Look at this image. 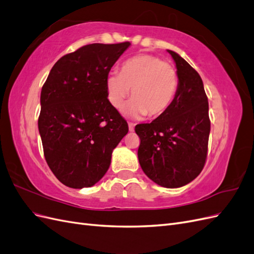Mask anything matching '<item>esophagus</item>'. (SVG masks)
Instances as JSON below:
<instances>
[{
    "instance_id": "obj_1",
    "label": "esophagus",
    "mask_w": 254,
    "mask_h": 254,
    "mask_svg": "<svg viewBox=\"0 0 254 254\" xmlns=\"http://www.w3.org/2000/svg\"><path fill=\"white\" fill-rule=\"evenodd\" d=\"M134 127H135L134 123L128 122V129H129V132H133V131H134Z\"/></svg>"
}]
</instances>
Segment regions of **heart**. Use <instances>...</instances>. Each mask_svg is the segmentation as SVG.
<instances>
[{
	"instance_id": "1",
	"label": "heart",
	"mask_w": 254,
	"mask_h": 254,
	"mask_svg": "<svg viewBox=\"0 0 254 254\" xmlns=\"http://www.w3.org/2000/svg\"><path fill=\"white\" fill-rule=\"evenodd\" d=\"M179 77L171 64L150 54H139L127 61L121 72H112L106 81L107 99L120 108L129 95L133 100L125 112L134 118L148 115L155 118L171 106L178 92Z\"/></svg>"
}]
</instances>
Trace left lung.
<instances>
[{
  "mask_svg": "<svg viewBox=\"0 0 254 254\" xmlns=\"http://www.w3.org/2000/svg\"><path fill=\"white\" fill-rule=\"evenodd\" d=\"M176 63L178 92L171 106L151 123L135 127L138 159L154 183L178 188L191 182L204 167L211 121L203 82L190 64L168 50Z\"/></svg>",
  "mask_w": 254,
  "mask_h": 254,
  "instance_id": "obj_1",
  "label": "left lung"
}]
</instances>
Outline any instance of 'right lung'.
Returning a JSON list of instances; mask_svg holds the SVG:
<instances>
[{"instance_id": "add662e5", "label": "right lung", "mask_w": 254, "mask_h": 254, "mask_svg": "<svg viewBox=\"0 0 254 254\" xmlns=\"http://www.w3.org/2000/svg\"><path fill=\"white\" fill-rule=\"evenodd\" d=\"M129 42L92 43L63 56L40 95L38 128L43 154L59 181L91 187L110 168L113 150L128 132L107 99L108 73Z\"/></svg>"}]
</instances>
